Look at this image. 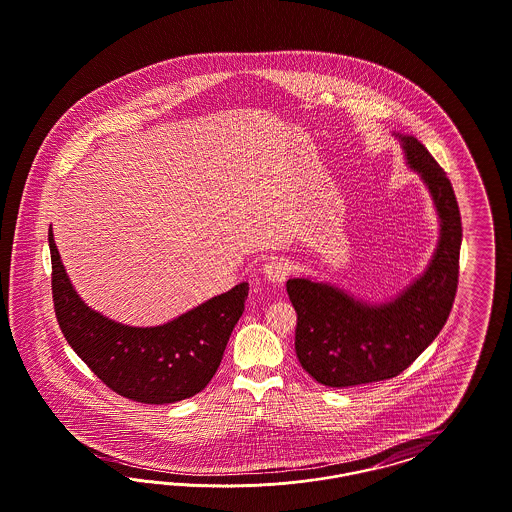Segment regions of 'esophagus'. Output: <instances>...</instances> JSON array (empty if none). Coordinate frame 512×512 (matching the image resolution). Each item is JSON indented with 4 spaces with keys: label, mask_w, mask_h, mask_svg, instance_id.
Masks as SVG:
<instances>
[{
    "label": "esophagus",
    "mask_w": 512,
    "mask_h": 512,
    "mask_svg": "<svg viewBox=\"0 0 512 512\" xmlns=\"http://www.w3.org/2000/svg\"><path fill=\"white\" fill-rule=\"evenodd\" d=\"M263 274H265V278H267L268 282H272V284H282V282L288 278V274H290V265H288L284 259L274 257V259H270L268 263H265Z\"/></svg>",
    "instance_id": "obj_1"
}]
</instances>
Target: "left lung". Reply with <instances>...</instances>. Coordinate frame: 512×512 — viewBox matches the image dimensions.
Listing matches in <instances>:
<instances>
[{
  "label": "left lung",
  "instance_id": "1",
  "mask_svg": "<svg viewBox=\"0 0 512 512\" xmlns=\"http://www.w3.org/2000/svg\"><path fill=\"white\" fill-rule=\"evenodd\" d=\"M407 165L420 174L439 217L438 247L422 276L386 303H366L311 278L286 284L295 313V353L322 386L349 388L401 374L438 338L457 284L461 213L447 174L414 136H401Z\"/></svg>",
  "mask_w": 512,
  "mask_h": 512
}]
</instances>
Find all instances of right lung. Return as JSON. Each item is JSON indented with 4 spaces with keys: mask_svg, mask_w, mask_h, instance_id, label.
I'll return each mask as SVG.
<instances>
[{
    "mask_svg": "<svg viewBox=\"0 0 512 512\" xmlns=\"http://www.w3.org/2000/svg\"><path fill=\"white\" fill-rule=\"evenodd\" d=\"M51 293L59 328L99 380L146 405L176 403L215 376L226 343L242 317L249 284L242 282L161 326H126L90 309L61 263L49 228Z\"/></svg>",
    "mask_w": 512,
    "mask_h": 512,
    "instance_id": "right-lung-1",
    "label": "right lung"
}]
</instances>
